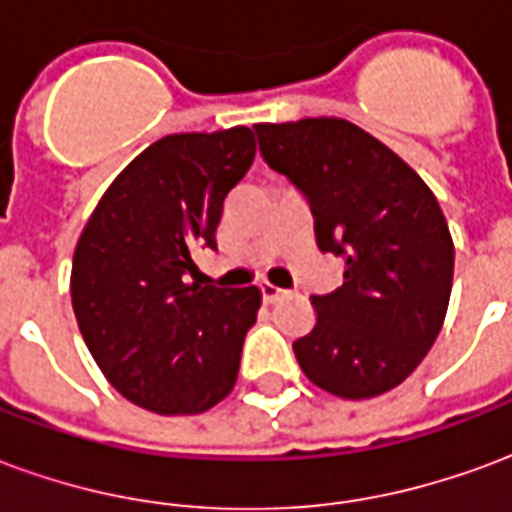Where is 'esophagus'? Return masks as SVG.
I'll use <instances>...</instances> for the list:
<instances>
[{"instance_id": "1", "label": "esophagus", "mask_w": 512, "mask_h": 512, "mask_svg": "<svg viewBox=\"0 0 512 512\" xmlns=\"http://www.w3.org/2000/svg\"><path fill=\"white\" fill-rule=\"evenodd\" d=\"M260 293H263V301H266V304H274V301L285 296V290L277 288V285H271V282H263V285H260Z\"/></svg>"}]
</instances>
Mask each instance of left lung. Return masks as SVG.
<instances>
[{
	"label": "left lung",
	"instance_id": "1",
	"mask_svg": "<svg viewBox=\"0 0 512 512\" xmlns=\"http://www.w3.org/2000/svg\"><path fill=\"white\" fill-rule=\"evenodd\" d=\"M260 156L310 205L343 285L312 296L318 321L293 343L304 376L348 400L406 381L436 343L452 290L450 227L433 191L376 136L337 117L255 126Z\"/></svg>",
	"mask_w": 512,
	"mask_h": 512
}]
</instances>
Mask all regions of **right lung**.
<instances>
[{"instance_id": "obj_1", "label": "right lung", "mask_w": 512, "mask_h": 512, "mask_svg": "<svg viewBox=\"0 0 512 512\" xmlns=\"http://www.w3.org/2000/svg\"><path fill=\"white\" fill-rule=\"evenodd\" d=\"M255 161L246 126L172 134L106 189L73 252L71 299L117 392L156 414H200L230 395L260 290L189 282L216 249L224 197Z\"/></svg>"}]
</instances>
